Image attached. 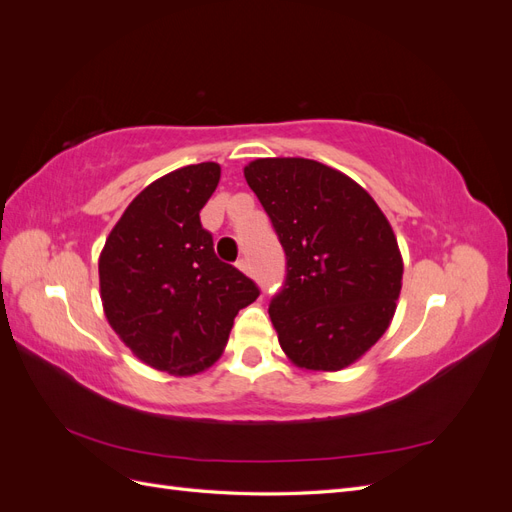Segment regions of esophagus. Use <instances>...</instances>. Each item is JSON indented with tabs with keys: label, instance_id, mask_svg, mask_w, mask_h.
Returning a JSON list of instances; mask_svg holds the SVG:
<instances>
[{
	"label": "esophagus",
	"instance_id": "34e87169",
	"mask_svg": "<svg viewBox=\"0 0 512 512\" xmlns=\"http://www.w3.org/2000/svg\"><path fill=\"white\" fill-rule=\"evenodd\" d=\"M237 267L245 273V275H252V267H250V260L247 258H241L239 262H237Z\"/></svg>",
	"mask_w": 512,
	"mask_h": 512
}]
</instances>
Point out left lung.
I'll return each mask as SVG.
<instances>
[{
	"label": "left lung",
	"mask_w": 512,
	"mask_h": 512,
	"mask_svg": "<svg viewBox=\"0 0 512 512\" xmlns=\"http://www.w3.org/2000/svg\"><path fill=\"white\" fill-rule=\"evenodd\" d=\"M286 252V284L269 316L288 359L339 371L374 346L395 316L404 275L395 232L359 183L305 158L243 168Z\"/></svg>",
	"instance_id": "left-lung-1"
}]
</instances>
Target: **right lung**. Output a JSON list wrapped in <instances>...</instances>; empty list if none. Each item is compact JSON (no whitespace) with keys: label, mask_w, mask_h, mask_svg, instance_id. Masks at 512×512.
<instances>
[{"label":"right lung","mask_w":512,"mask_h":512,"mask_svg":"<svg viewBox=\"0 0 512 512\" xmlns=\"http://www.w3.org/2000/svg\"><path fill=\"white\" fill-rule=\"evenodd\" d=\"M215 162L173 170L138 194L108 235L98 271L108 324L134 356L173 376L220 359L258 286L213 252L200 209L220 183Z\"/></svg>","instance_id":"add662e5"}]
</instances>
